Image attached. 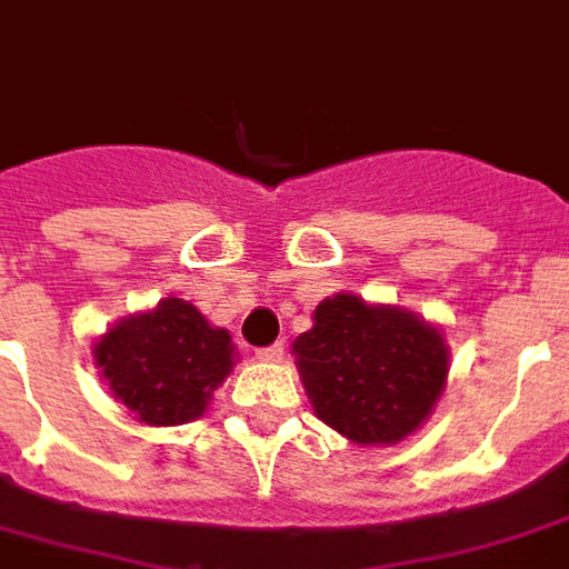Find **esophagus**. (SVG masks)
<instances>
[{
    "instance_id": "1",
    "label": "esophagus",
    "mask_w": 569,
    "mask_h": 569,
    "mask_svg": "<svg viewBox=\"0 0 569 569\" xmlns=\"http://www.w3.org/2000/svg\"><path fill=\"white\" fill-rule=\"evenodd\" d=\"M283 345H271V347H261L259 353H256V359H259V362H280V359H283Z\"/></svg>"
}]
</instances>
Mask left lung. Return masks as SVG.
I'll return each mask as SVG.
<instances>
[{"instance_id": "8db88e82", "label": "left lung", "mask_w": 569, "mask_h": 569, "mask_svg": "<svg viewBox=\"0 0 569 569\" xmlns=\"http://www.w3.org/2000/svg\"><path fill=\"white\" fill-rule=\"evenodd\" d=\"M313 415L362 448L399 445L432 415L451 350L439 326L353 292L322 298L292 345Z\"/></svg>"}]
</instances>
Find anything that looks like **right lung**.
Instances as JSON below:
<instances>
[{"instance_id":"obj_1","label":"right lung","mask_w":569,"mask_h":569,"mask_svg":"<svg viewBox=\"0 0 569 569\" xmlns=\"http://www.w3.org/2000/svg\"><path fill=\"white\" fill-rule=\"evenodd\" d=\"M93 366L130 418L179 427L207 415L237 366V350L228 329L212 326L194 305L163 298L106 329L93 345Z\"/></svg>"}]
</instances>
